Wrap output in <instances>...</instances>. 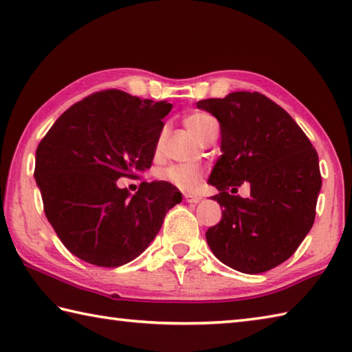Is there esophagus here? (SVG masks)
<instances>
[{"mask_svg":"<svg viewBox=\"0 0 352 352\" xmlns=\"http://www.w3.org/2000/svg\"><path fill=\"white\" fill-rule=\"evenodd\" d=\"M184 197H185V202H188V204H199L200 200H202V197H200V196L190 195V192H185Z\"/></svg>","mask_w":352,"mask_h":352,"instance_id":"esophagus-1","label":"esophagus"}]
</instances>
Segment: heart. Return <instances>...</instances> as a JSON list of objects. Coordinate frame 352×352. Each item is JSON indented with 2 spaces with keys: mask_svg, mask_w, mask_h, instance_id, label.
Segmentation results:
<instances>
[{
  "mask_svg": "<svg viewBox=\"0 0 352 352\" xmlns=\"http://www.w3.org/2000/svg\"><path fill=\"white\" fill-rule=\"evenodd\" d=\"M184 124L188 129V132L200 142L204 141L208 133L217 129V121L205 112L188 113L184 118ZM156 176L160 181L173 185L179 190L196 191L200 182L204 181V170L199 166H191V164H173V166H167L157 170Z\"/></svg>",
  "mask_w": 352,
  "mask_h": 352,
  "instance_id": "1",
  "label": "heart"
}]
</instances>
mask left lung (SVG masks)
<instances>
[{"instance_id":"8db88e82","label":"left lung","mask_w":352,"mask_h":352,"mask_svg":"<svg viewBox=\"0 0 352 352\" xmlns=\"http://www.w3.org/2000/svg\"><path fill=\"white\" fill-rule=\"evenodd\" d=\"M220 123L221 155L208 184L216 186L221 220L206 231L219 260L261 274L295 254L310 232L322 186L318 152L296 121L260 92L239 91L197 102ZM251 185L246 199L234 192Z\"/></svg>"}]
</instances>
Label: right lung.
I'll return each mask as SVG.
<instances>
[{"label":"right lung","instance_id":"right-lung-1","mask_svg":"<svg viewBox=\"0 0 352 352\" xmlns=\"http://www.w3.org/2000/svg\"><path fill=\"white\" fill-rule=\"evenodd\" d=\"M173 104L118 89L73 104L36 148L34 179L44 211L71 254L98 267L135 260L160 232L182 192L162 181L131 195L120 177L150 168ZM136 177V176H135Z\"/></svg>","mask_w":352,"mask_h":352}]
</instances>
